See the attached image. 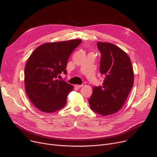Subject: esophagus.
I'll use <instances>...</instances> for the list:
<instances>
[{
	"mask_svg": "<svg viewBox=\"0 0 157 157\" xmlns=\"http://www.w3.org/2000/svg\"><path fill=\"white\" fill-rule=\"evenodd\" d=\"M83 86V85H74L75 87H76V88H80L82 87Z\"/></svg>",
	"mask_w": 157,
	"mask_h": 157,
	"instance_id": "obj_1",
	"label": "esophagus"
}]
</instances>
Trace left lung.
Instances as JSON below:
<instances>
[{"label":"left lung","instance_id":"obj_1","mask_svg":"<svg viewBox=\"0 0 157 157\" xmlns=\"http://www.w3.org/2000/svg\"><path fill=\"white\" fill-rule=\"evenodd\" d=\"M101 56L100 72L103 85L94 86L88 99L91 110L101 115L117 112L124 104L133 85L134 73L128 54L110 43L98 42Z\"/></svg>","mask_w":157,"mask_h":157}]
</instances>
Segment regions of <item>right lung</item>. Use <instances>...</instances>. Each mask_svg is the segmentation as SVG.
<instances>
[{
    "mask_svg": "<svg viewBox=\"0 0 157 157\" xmlns=\"http://www.w3.org/2000/svg\"><path fill=\"white\" fill-rule=\"evenodd\" d=\"M79 39L45 43L34 51L26 63L24 83L31 103L42 112L53 113L63 108L73 86L57 79L65 70L72 51L81 43Z\"/></svg>",
    "mask_w": 157,
    "mask_h": 157,
    "instance_id": "right-lung-1",
    "label": "right lung"
}]
</instances>
